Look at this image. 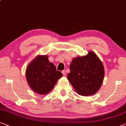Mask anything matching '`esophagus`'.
Returning a JSON list of instances; mask_svg holds the SVG:
<instances>
[{
	"label": "esophagus",
	"instance_id": "esophagus-1",
	"mask_svg": "<svg viewBox=\"0 0 126 126\" xmlns=\"http://www.w3.org/2000/svg\"><path fill=\"white\" fill-rule=\"evenodd\" d=\"M62 73H63V76H66V71L65 70L62 71Z\"/></svg>",
	"mask_w": 126,
	"mask_h": 126
}]
</instances>
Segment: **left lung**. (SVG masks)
<instances>
[{
  "label": "left lung",
  "instance_id": "8db88e82",
  "mask_svg": "<svg viewBox=\"0 0 126 126\" xmlns=\"http://www.w3.org/2000/svg\"><path fill=\"white\" fill-rule=\"evenodd\" d=\"M67 75L70 83L78 94L91 96L98 91L104 78L102 62L92 51L82 57L74 58Z\"/></svg>",
  "mask_w": 126,
  "mask_h": 126
}]
</instances>
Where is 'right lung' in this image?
<instances>
[{
    "label": "right lung",
    "mask_w": 126,
    "mask_h": 126,
    "mask_svg": "<svg viewBox=\"0 0 126 126\" xmlns=\"http://www.w3.org/2000/svg\"><path fill=\"white\" fill-rule=\"evenodd\" d=\"M63 74L50 63L47 55H39L29 63L26 70V78L29 85L36 93L47 94L55 87Z\"/></svg>",
    "instance_id": "add662e5"
}]
</instances>
